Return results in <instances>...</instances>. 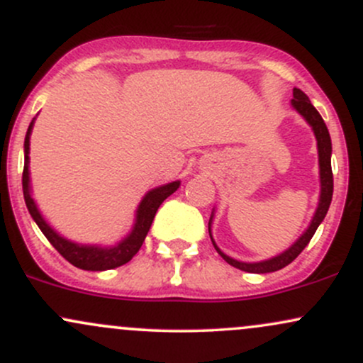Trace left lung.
Listing matches in <instances>:
<instances>
[{
  "label": "left lung",
  "instance_id": "1",
  "mask_svg": "<svg viewBox=\"0 0 363 363\" xmlns=\"http://www.w3.org/2000/svg\"><path fill=\"white\" fill-rule=\"evenodd\" d=\"M291 107L302 116L303 119L307 121V124L312 128L314 131L315 141H318V155H319V182H320V193H319V203L318 208H315L314 216H312L309 227L302 232V235L295 240L294 244L290 245L289 249L285 251L277 254V256L269 257V259L264 261H256V262H244V261H237L234 257L227 256L218 245L215 244L213 235H211V223H213V216H215V210L211 211L210 216V222H208V232H210L211 237V242H213L216 252L223 257L225 261L228 262L230 266H234L237 269H242V272L247 273H273L278 272V269L285 268L286 264H290L295 257L298 256L303 251L307 244L311 242L312 235L315 234L318 227L320 225V222L324 220L326 216L329 205H331V199H333V170H331V136H329V131L326 128V123H324L323 118L315 107L312 106L309 97L301 89H294V99H291Z\"/></svg>",
  "mask_w": 363,
  "mask_h": 363
}]
</instances>
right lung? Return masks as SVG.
I'll return each instance as SVG.
<instances>
[{
    "label": "right lung",
    "mask_w": 363,
    "mask_h": 363,
    "mask_svg": "<svg viewBox=\"0 0 363 363\" xmlns=\"http://www.w3.org/2000/svg\"><path fill=\"white\" fill-rule=\"evenodd\" d=\"M34 123L35 118L32 119L30 126L27 129V135H25V164L22 186L25 205H27L28 213L34 218L37 227L40 228V232L45 235V239L54 245V249H56L66 261H69L73 266H77V268L86 269V272H106V269H114L118 268V266L126 264V262L131 261L133 256L140 251L141 244L145 242V237H147L150 227H152V222L153 218H155L158 206H160L162 203H164V199H167L170 194L176 193L179 186H181V181H174L169 182V184L150 189L140 201L138 208H136L135 223H133L131 230H129V234L126 237H123L118 244L99 245L73 242V240L62 237L60 232L54 230L51 225L48 223V220L44 218L43 213H40L39 208H37L35 199L32 198L30 170H28L30 157H28V153H30V135L32 129H34Z\"/></svg>",
    "instance_id": "obj_1"
}]
</instances>
